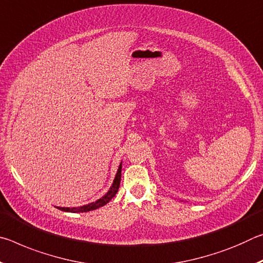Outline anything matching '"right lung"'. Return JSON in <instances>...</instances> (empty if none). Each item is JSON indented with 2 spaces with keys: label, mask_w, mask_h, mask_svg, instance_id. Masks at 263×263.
I'll return each instance as SVG.
<instances>
[{
  "label": "right lung",
  "mask_w": 263,
  "mask_h": 263,
  "mask_svg": "<svg viewBox=\"0 0 263 263\" xmlns=\"http://www.w3.org/2000/svg\"><path fill=\"white\" fill-rule=\"evenodd\" d=\"M121 176H122V162H121V164H119L117 174H116L115 180L112 182V184H111L110 189L108 190V193H106L104 196H102L100 199H97V201L92 202V203L86 204V205L78 206V208H62V206H57V208L59 209V210H61V211L73 212V213L88 212V211H91V210H96V209H99L101 206L105 205L106 203H109L111 199L115 197V195L117 194V191H118L119 184H121Z\"/></svg>",
  "instance_id": "obj_1"
}]
</instances>
